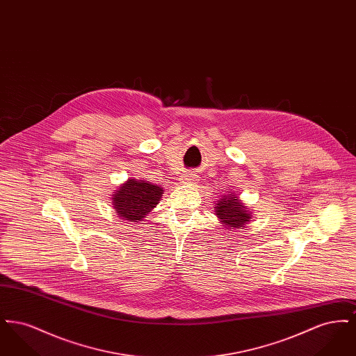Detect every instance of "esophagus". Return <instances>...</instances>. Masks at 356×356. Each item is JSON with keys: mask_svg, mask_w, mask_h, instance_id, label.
Returning <instances> with one entry per match:
<instances>
[{"mask_svg": "<svg viewBox=\"0 0 356 356\" xmlns=\"http://www.w3.org/2000/svg\"><path fill=\"white\" fill-rule=\"evenodd\" d=\"M181 180H183V183H186V184H196L199 181V176L193 172H189L181 177Z\"/></svg>", "mask_w": 356, "mask_h": 356, "instance_id": "34e87169", "label": "esophagus"}]
</instances>
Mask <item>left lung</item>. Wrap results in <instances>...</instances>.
<instances>
[{"mask_svg": "<svg viewBox=\"0 0 356 356\" xmlns=\"http://www.w3.org/2000/svg\"><path fill=\"white\" fill-rule=\"evenodd\" d=\"M215 213L227 229H241L252 218V212L238 199V195L228 192L216 202Z\"/></svg>", "mask_w": 356, "mask_h": 356, "instance_id": "left-lung-1", "label": "left lung"}]
</instances>
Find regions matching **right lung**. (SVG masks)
<instances>
[{
  "mask_svg": "<svg viewBox=\"0 0 356 356\" xmlns=\"http://www.w3.org/2000/svg\"><path fill=\"white\" fill-rule=\"evenodd\" d=\"M163 193V186H156L145 179H128L113 192L111 200L120 219L138 222L144 221V218L160 203Z\"/></svg>",
  "mask_w": 356,
  "mask_h": 356,
  "instance_id": "right-lung-1",
  "label": "right lung"
}]
</instances>
